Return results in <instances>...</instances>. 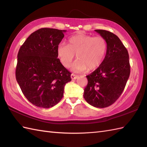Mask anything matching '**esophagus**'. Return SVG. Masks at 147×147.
<instances>
[{
    "label": "esophagus",
    "mask_w": 147,
    "mask_h": 147,
    "mask_svg": "<svg viewBox=\"0 0 147 147\" xmlns=\"http://www.w3.org/2000/svg\"><path fill=\"white\" fill-rule=\"evenodd\" d=\"M71 77L72 80H76L78 78V76L75 75V74H72L71 75Z\"/></svg>",
    "instance_id": "34e87169"
}]
</instances>
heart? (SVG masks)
<instances>
[{
	"instance_id": "1",
	"label": "heart",
	"mask_w": 147,
	"mask_h": 147,
	"mask_svg": "<svg viewBox=\"0 0 147 147\" xmlns=\"http://www.w3.org/2000/svg\"><path fill=\"white\" fill-rule=\"evenodd\" d=\"M107 51V42L104 38L79 33L69 38L68 45L59 43L57 54L62 64L66 67L70 66L76 54L78 59L71 69L81 73L88 68L92 70L98 67L104 61Z\"/></svg>"
}]
</instances>
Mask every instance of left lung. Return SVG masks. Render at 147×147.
Wrapping results in <instances>:
<instances>
[{"instance_id":"obj_1","label":"left lung","mask_w":147,"mask_h":147,"mask_svg":"<svg viewBox=\"0 0 147 147\" xmlns=\"http://www.w3.org/2000/svg\"><path fill=\"white\" fill-rule=\"evenodd\" d=\"M107 44L102 64L86 76L88 84L83 96L89 104L104 108L113 104L125 88L130 74L129 54L118 36L109 31L95 30Z\"/></svg>"}]
</instances>
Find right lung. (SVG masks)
<instances>
[{"label": "right lung", "instance_id": "obj_1", "mask_svg": "<svg viewBox=\"0 0 147 147\" xmlns=\"http://www.w3.org/2000/svg\"><path fill=\"white\" fill-rule=\"evenodd\" d=\"M65 30L39 29L24 42L18 54L16 78L34 105L50 108L60 102L71 73L57 58V48Z\"/></svg>", "mask_w": 147, "mask_h": 147}]
</instances>
